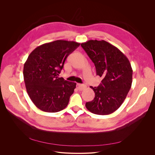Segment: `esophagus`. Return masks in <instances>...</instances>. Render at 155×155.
<instances>
[{"instance_id":"1","label":"esophagus","mask_w":155,"mask_h":155,"mask_svg":"<svg viewBox=\"0 0 155 155\" xmlns=\"http://www.w3.org/2000/svg\"><path fill=\"white\" fill-rule=\"evenodd\" d=\"M86 87V86L85 84H80V83L77 84V89H78V90H80V91L83 90L84 89H85Z\"/></svg>"}]
</instances>
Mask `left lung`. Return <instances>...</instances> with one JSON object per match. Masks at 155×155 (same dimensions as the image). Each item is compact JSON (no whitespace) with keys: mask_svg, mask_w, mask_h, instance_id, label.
<instances>
[{"mask_svg":"<svg viewBox=\"0 0 155 155\" xmlns=\"http://www.w3.org/2000/svg\"><path fill=\"white\" fill-rule=\"evenodd\" d=\"M94 64L96 75L102 78L86 108L96 115L112 114L121 105L130 89L132 69L127 57L117 47L105 40H90L81 44Z\"/></svg>","mask_w":155,"mask_h":155,"instance_id":"8db88e82","label":"left lung"}]
</instances>
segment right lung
<instances>
[{
	"mask_svg": "<svg viewBox=\"0 0 155 155\" xmlns=\"http://www.w3.org/2000/svg\"><path fill=\"white\" fill-rule=\"evenodd\" d=\"M80 45L58 40L43 44L29 55L24 65V80L29 97L42 111L58 112L68 105L76 83L58 76L66 58Z\"/></svg>",
	"mask_w": 155,
	"mask_h": 155,
	"instance_id": "obj_1",
	"label": "right lung"
}]
</instances>
